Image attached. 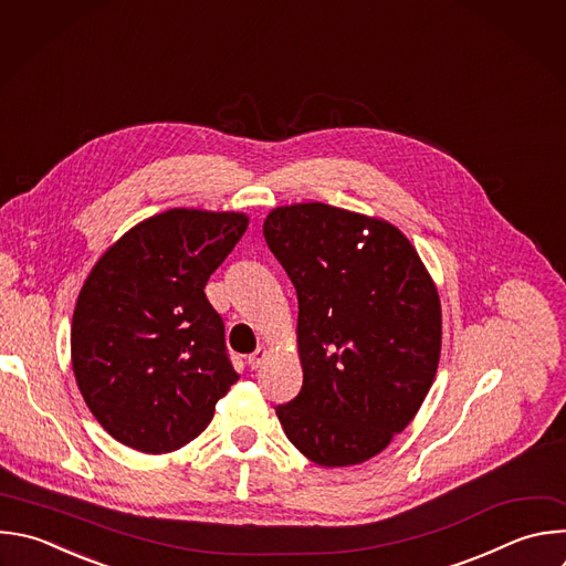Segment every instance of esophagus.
<instances>
[{
    "label": "esophagus",
    "mask_w": 566,
    "mask_h": 566,
    "mask_svg": "<svg viewBox=\"0 0 566 566\" xmlns=\"http://www.w3.org/2000/svg\"><path fill=\"white\" fill-rule=\"evenodd\" d=\"M266 355H269V350H266L264 346H258V350L249 355V366H251V368H260V366L264 364Z\"/></svg>",
    "instance_id": "esophagus-1"
}]
</instances>
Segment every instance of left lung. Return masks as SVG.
Returning <instances> with one entry per match:
<instances>
[{
  "instance_id": "1",
  "label": "left lung",
  "mask_w": 566,
  "mask_h": 566,
  "mask_svg": "<svg viewBox=\"0 0 566 566\" xmlns=\"http://www.w3.org/2000/svg\"><path fill=\"white\" fill-rule=\"evenodd\" d=\"M297 291L304 382L275 407L286 438L319 467L366 462L420 411L440 361L438 289L389 222L322 202L264 220Z\"/></svg>"
}]
</instances>
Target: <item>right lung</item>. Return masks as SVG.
Here are the masks:
<instances>
[{
    "instance_id": "1",
    "label": "right lung",
    "mask_w": 566,
    "mask_h": 566,
    "mask_svg": "<svg viewBox=\"0 0 566 566\" xmlns=\"http://www.w3.org/2000/svg\"><path fill=\"white\" fill-rule=\"evenodd\" d=\"M247 227L244 213L170 209L93 266L73 313L71 357L84 402L117 442L177 451L238 382L205 286Z\"/></svg>"
}]
</instances>
